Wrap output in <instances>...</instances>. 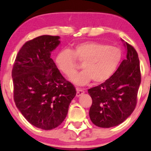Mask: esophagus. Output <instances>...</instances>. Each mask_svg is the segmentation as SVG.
I'll list each match as a JSON object with an SVG mask.
<instances>
[{
    "label": "esophagus",
    "mask_w": 151,
    "mask_h": 151,
    "mask_svg": "<svg viewBox=\"0 0 151 151\" xmlns=\"http://www.w3.org/2000/svg\"><path fill=\"white\" fill-rule=\"evenodd\" d=\"M84 93H85V91H83V89H81V88H77V96L79 97Z\"/></svg>",
    "instance_id": "esophagus-1"
}]
</instances>
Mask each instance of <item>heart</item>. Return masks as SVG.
<instances>
[{"instance_id":"obj_1","label":"heart","mask_w":151,"mask_h":151,"mask_svg":"<svg viewBox=\"0 0 151 151\" xmlns=\"http://www.w3.org/2000/svg\"><path fill=\"white\" fill-rule=\"evenodd\" d=\"M121 58V51L118 47L85 42L75 45L72 51L68 49L59 51L55 63L63 74L71 77L76 69V59L83 62V70L72 76L71 81L77 85H85L92 80L95 83L108 80L116 71Z\"/></svg>"}]
</instances>
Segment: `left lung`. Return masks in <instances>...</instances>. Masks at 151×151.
I'll list each match as a JSON object with an SVG mask.
<instances>
[{
	"label": "left lung",
	"mask_w": 151,
	"mask_h": 151,
	"mask_svg": "<svg viewBox=\"0 0 151 151\" xmlns=\"http://www.w3.org/2000/svg\"><path fill=\"white\" fill-rule=\"evenodd\" d=\"M123 45L127 52L126 58L113 75L88 91L92 98L90 118L99 127L110 128L121 124L132 115L136 106L141 83L139 58L132 45L127 42Z\"/></svg>",
	"instance_id": "left-lung-1"
}]
</instances>
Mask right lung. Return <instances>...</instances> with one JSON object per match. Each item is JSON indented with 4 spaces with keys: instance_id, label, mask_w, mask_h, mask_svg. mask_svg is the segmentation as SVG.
Instances as JSON below:
<instances>
[{
    "instance_id": "obj_1",
    "label": "right lung",
    "mask_w": 151,
    "mask_h": 151,
    "mask_svg": "<svg viewBox=\"0 0 151 151\" xmlns=\"http://www.w3.org/2000/svg\"><path fill=\"white\" fill-rule=\"evenodd\" d=\"M59 36H39L19 50L12 68L14 99L33 126L51 130L66 118L76 89L62 76L51 58Z\"/></svg>"
}]
</instances>
